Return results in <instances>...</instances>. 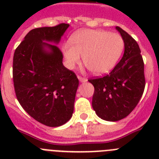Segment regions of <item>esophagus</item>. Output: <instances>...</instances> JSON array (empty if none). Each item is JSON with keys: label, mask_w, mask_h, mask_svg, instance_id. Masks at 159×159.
Instances as JSON below:
<instances>
[{"label": "esophagus", "mask_w": 159, "mask_h": 159, "mask_svg": "<svg viewBox=\"0 0 159 159\" xmlns=\"http://www.w3.org/2000/svg\"><path fill=\"white\" fill-rule=\"evenodd\" d=\"M78 79H79V80L80 81L81 83L87 82V80H88L86 78H84V77H81V76H78Z\"/></svg>", "instance_id": "34e87169"}]
</instances>
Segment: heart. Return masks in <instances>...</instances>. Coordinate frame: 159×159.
<instances>
[{
    "label": "heart",
    "mask_w": 159,
    "mask_h": 159,
    "mask_svg": "<svg viewBox=\"0 0 159 159\" xmlns=\"http://www.w3.org/2000/svg\"><path fill=\"white\" fill-rule=\"evenodd\" d=\"M123 49L124 40L118 33L87 29L74 35L71 43L64 44L63 54L69 68L80 62L82 56L83 62L89 71L102 75L115 67Z\"/></svg>",
    "instance_id": "1"
}]
</instances>
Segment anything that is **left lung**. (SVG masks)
<instances>
[{"label":"left lung","mask_w":159,"mask_h":159,"mask_svg":"<svg viewBox=\"0 0 159 159\" xmlns=\"http://www.w3.org/2000/svg\"><path fill=\"white\" fill-rule=\"evenodd\" d=\"M124 40V54L108 75L89 80L95 88L92 107L106 121L127 117L139 102L145 88L144 63L137 42L124 30L116 27Z\"/></svg>","instance_id":"obj_1"}]
</instances>
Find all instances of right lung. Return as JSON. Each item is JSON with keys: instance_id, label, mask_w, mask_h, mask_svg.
I'll list each match as a JSON object with an SVG mask.
<instances>
[{"instance_id": "add662e5", "label": "right lung", "mask_w": 159, "mask_h": 159, "mask_svg": "<svg viewBox=\"0 0 159 159\" xmlns=\"http://www.w3.org/2000/svg\"><path fill=\"white\" fill-rule=\"evenodd\" d=\"M68 27L62 23L32 29L14 52L12 78L17 100L31 117L48 127L64 125L74 111L79 80L64 66L57 45Z\"/></svg>"}]
</instances>
